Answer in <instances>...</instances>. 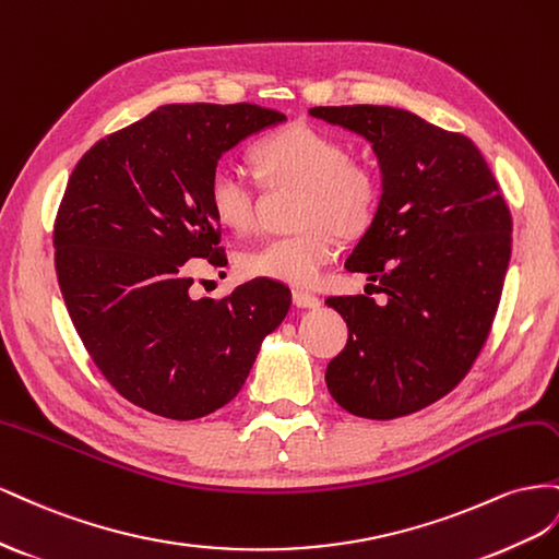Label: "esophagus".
Instances as JSON below:
<instances>
[{
  "mask_svg": "<svg viewBox=\"0 0 559 559\" xmlns=\"http://www.w3.org/2000/svg\"><path fill=\"white\" fill-rule=\"evenodd\" d=\"M293 301H295V307H299V309H318V307H321V299H318L311 293H305V290H295Z\"/></svg>",
  "mask_w": 559,
  "mask_h": 559,
  "instance_id": "obj_1",
  "label": "esophagus"
}]
</instances>
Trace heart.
<instances>
[{"mask_svg":"<svg viewBox=\"0 0 559 559\" xmlns=\"http://www.w3.org/2000/svg\"><path fill=\"white\" fill-rule=\"evenodd\" d=\"M254 164L271 185L305 187L297 234L269 238L241 254L250 278L311 285L337 252L332 229L354 238L370 227L379 203L374 173L348 162V147L334 135L307 123H293L254 147ZM209 203L222 225L248 234L258 225L254 191L241 170L219 166L209 182Z\"/></svg>","mask_w":559,"mask_h":559,"instance_id":"b5f03b06","label":"heart"}]
</instances>
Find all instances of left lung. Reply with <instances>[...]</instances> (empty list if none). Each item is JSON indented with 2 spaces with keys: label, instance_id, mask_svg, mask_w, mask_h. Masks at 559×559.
<instances>
[{
  "label": "left lung",
  "instance_id": "8db88e82",
  "mask_svg": "<svg viewBox=\"0 0 559 559\" xmlns=\"http://www.w3.org/2000/svg\"><path fill=\"white\" fill-rule=\"evenodd\" d=\"M309 115L368 140L381 175L374 217L344 266L389 301H325L348 328L328 391L356 417H405L450 393L480 354L510 262V211L466 135L389 105Z\"/></svg>",
  "mask_w": 559,
  "mask_h": 559
}]
</instances>
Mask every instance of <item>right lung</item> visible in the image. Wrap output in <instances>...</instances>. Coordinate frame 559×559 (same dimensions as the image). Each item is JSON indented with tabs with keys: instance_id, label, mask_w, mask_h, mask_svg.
<instances>
[{
	"instance_id": "add662e5",
	"label": "right lung",
	"mask_w": 559,
	"mask_h": 559,
	"mask_svg": "<svg viewBox=\"0 0 559 559\" xmlns=\"http://www.w3.org/2000/svg\"><path fill=\"white\" fill-rule=\"evenodd\" d=\"M285 115L258 105H164L82 156L56 217L58 285L93 362L126 401L189 421L243 389L290 309L254 278L189 295V260H222L209 182L222 154Z\"/></svg>"
}]
</instances>
